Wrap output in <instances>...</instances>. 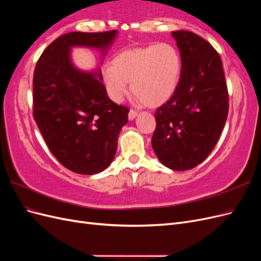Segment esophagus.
I'll list each match as a JSON object with an SVG mask.
<instances>
[{
	"mask_svg": "<svg viewBox=\"0 0 261 261\" xmlns=\"http://www.w3.org/2000/svg\"><path fill=\"white\" fill-rule=\"evenodd\" d=\"M137 115H138V113L135 111V110H130L129 113H128V118H129V121H133L134 118H135Z\"/></svg>",
	"mask_w": 261,
	"mask_h": 261,
	"instance_id": "1",
	"label": "esophagus"
}]
</instances>
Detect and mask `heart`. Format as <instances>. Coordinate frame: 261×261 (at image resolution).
<instances>
[{
	"label": "heart",
	"instance_id": "b5f03b06",
	"mask_svg": "<svg viewBox=\"0 0 261 261\" xmlns=\"http://www.w3.org/2000/svg\"><path fill=\"white\" fill-rule=\"evenodd\" d=\"M181 70L178 50L171 43H154L124 50L101 68L108 96L121 102L130 90L147 107L165 103L174 94Z\"/></svg>",
	"mask_w": 261,
	"mask_h": 261
}]
</instances>
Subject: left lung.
<instances>
[{
    "label": "left lung",
    "instance_id": "1",
    "mask_svg": "<svg viewBox=\"0 0 261 261\" xmlns=\"http://www.w3.org/2000/svg\"><path fill=\"white\" fill-rule=\"evenodd\" d=\"M181 59L177 88L156 109L151 145L158 159L174 171L201 163L216 147L228 112L222 61L212 45L191 31H173Z\"/></svg>",
    "mask_w": 261,
    "mask_h": 261
}]
</instances>
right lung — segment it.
Masks as SVG:
<instances>
[{"instance_id": "add662e5", "label": "right lung", "mask_w": 261, "mask_h": 261, "mask_svg": "<svg viewBox=\"0 0 261 261\" xmlns=\"http://www.w3.org/2000/svg\"><path fill=\"white\" fill-rule=\"evenodd\" d=\"M117 30L69 33L41 54L34 73V118L58 161L69 171L93 175L112 163L129 110L107 94L101 69L83 70L72 61L75 46L106 57Z\"/></svg>"}]
</instances>
